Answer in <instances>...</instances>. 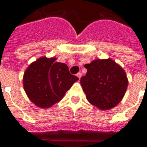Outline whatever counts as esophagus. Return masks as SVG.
I'll return each instance as SVG.
<instances>
[{"label": "esophagus", "instance_id": "esophagus-1", "mask_svg": "<svg viewBox=\"0 0 147 147\" xmlns=\"http://www.w3.org/2000/svg\"><path fill=\"white\" fill-rule=\"evenodd\" d=\"M76 76L78 77V78H79V79L80 80V78L82 77V73H81V72H78V73H77V75H76Z\"/></svg>", "mask_w": 147, "mask_h": 147}]
</instances>
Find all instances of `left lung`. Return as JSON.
I'll use <instances>...</instances> for the list:
<instances>
[{
    "instance_id": "8db88e82",
    "label": "left lung",
    "mask_w": 147,
    "mask_h": 147,
    "mask_svg": "<svg viewBox=\"0 0 147 147\" xmlns=\"http://www.w3.org/2000/svg\"><path fill=\"white\" fill-rule=\"evenodd\" d=\"M87 72L80 80L86 98L101 109L113 108L123 98L127 79L122 67L111 59L85 64Z\"/></svg>"
}]
</instances>
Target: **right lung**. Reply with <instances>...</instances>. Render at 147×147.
<instances>
[{
	"instance_id": "obj_1",
	"label": "right lung",
	"mask_w": 147,
	"mask_h": 147,
	"mask_svg": "<svg viewBox=\"0 0 147 147\" xmlns=\"http://www.w3.org/2000/svg\"><path fill=\"white\" fill-rule=\"evenodd\" d=\"M55 61L54 57L39 58L24 73V90L30 101L41 108H49L61 101L79 80L69 72L66 64Z\"/></svg>"
}]
</instances>
